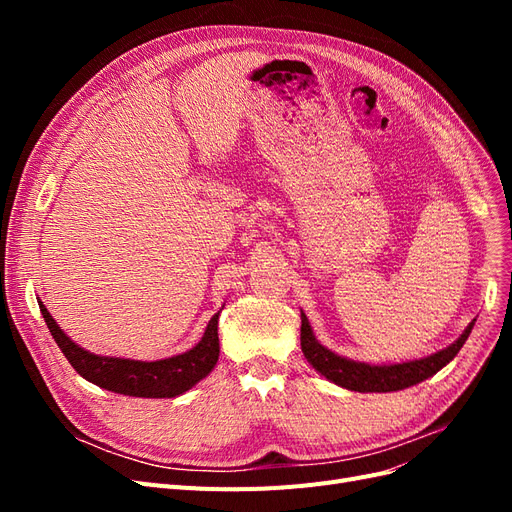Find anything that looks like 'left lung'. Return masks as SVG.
Wrapping results in <instances>:
<instances>
[{
    "instance_id": "left-lung-1",
    "label": "left lung",
    "mask_w": 512,
    "mask_h": 512,
    "mask_svg": "<svg viewBox=\"0 0 512 512\" xmlns=\"http://www.w3.org/2000/svg\"><path fill=\"white\" fill-rule=\"evenodd\" d=\"M474 322H470L466 331L461 333L457 342L446 346L444 350L429 354L425 359L416 361H404V363H382V365H371L346 359V356H339L333 350L324 348L314 331L312 324H309L307 316L301 312V350L305 354L307 363L312 365L318 374H322L327 380L335 382L337 386L348 391H359V393H391V391H404L408 386H414L431 378L433 374L451 363L457 352L466 344L468 335L472 333Z\"/></svg>"
}]
</instances>
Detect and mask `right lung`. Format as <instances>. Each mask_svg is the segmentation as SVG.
Wrapping results in <instances>:
<instances>
[{"label": "right lung", "instance_id": "right-lung-1", "mask_svg": "<svg viewBox=\"0 0 512 512\" xmlns=\"http://www.w3.org/2000/svg\"><path fill=\"white\" fill-rule=\"evenodd\" d=\"M42 318L49 327L57 346L64 352L68 363L79 371V374L100 389L113 391L119 395L130 397H177L185 391H190L194 384L207 378L220 356V339H218V320L220 312L215 314L207 329L200 337V342L188 352L168 356L160 361H134V359H119V356H102L94 354L61 331L55 318L49 314V309L38 301Z\"/></svg>", "mask_w": 512, "mask_h": 512}]
</instances>
